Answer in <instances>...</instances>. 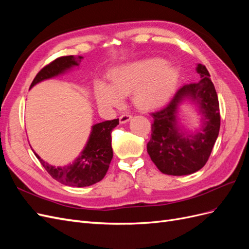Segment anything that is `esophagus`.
Wrapping results in <instances>:
<instances>
[{
  "mask_svg": "<svg viewBox=\"0 0 249 249\" xmlns=\"http://www.w3.org/2000/svg\"><path fill=\"white\" fill-rule=\"evenodd\" d=\"M132 117L133 116L131 114H129V113H124V114H123L119 117V122H120V124H125L129 122L130 119H132Z\"/></svg>",
  "mask_w": 249,
  "mask_h": 249,
  "instance_id": "34e87169",
  "label": "esophagus"
}]
</instances>
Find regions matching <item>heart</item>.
I'll use <instances>...</instances> for the list:
<instances>
[{
  "label": "heart",
  "mask_w": 249,
  "mask_h": 249,
  "mask_svg": "<svg viewBox=\"0 0 249 249\" xmlns=\"http://www.w3.org/2000/svg\"><path fill=\"white\" fill-rule=\"evenodd\" d=\"M109 85L97 82L95 99L102 108H113L122 103L123 95L132 92V101L139 109L149 110L166 103L175 92L178 72L163 59L152 58L130 62L112 69Z\"/></svg>",
  "instance_id": "obj_1"
}]
</instances>
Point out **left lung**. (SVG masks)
Here are the masks:
<instances>
[{
    "label": "left lung",
    "instance_id": "obj_1",
    "mask_svg": "<svg viewBox=\"0 0 249 249\" xmlns=\"http://www.w3.org/2000/svg\"><path fill=\"white\" fill-rule=\"evenodd\" d=\"M198 83L180 87L166 106L152 115V136L147 143L150 159L161 172L169 176H186L201 169L219 134V102L207 67L198 64ZM189 97L196 102L204 114L203 129L197 134L188 135L178 130L176 112L179 102Z\"/></svg>",
    "mask_w": 249,
    "mask_h": 249
}]
</instances>
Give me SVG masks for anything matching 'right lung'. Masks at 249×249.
I'll return each instance as SVG.
<instances>
[{
	"instance_id": "right-lung-1",
	"label": "right lung",
	"mask_w": 249,
	"mask_h": 249,
	"mask_svg": "<svg viewBox=\"0 0 249 249\" xmlns=\"http://www.w3.org/2000/svg\"><path fill=\"white\" fill-rule=\"evenodd\" d=\"M82 57L78 59L73 56H63L55 59L40 70L36 74L30 88L43 80L53 78L70 70L74 65H79ZM119 124V119L107 120L92 126L89 140L81 155L73 163L64 167H54L40 159L35 154L42 166L49 175L59 183L71 187H86L100 182L106 176L109 165L113 158L111 145L112 130Z\"/></svg>"
}]
</instances>
